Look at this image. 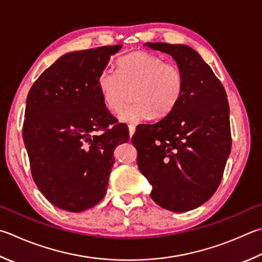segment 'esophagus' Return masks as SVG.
Masks as SVG:
<instances>
[{"instance_id":"obj_1","label":"esophagus","mask_w":262,"mask_h":262,"mask_svg":"<svg viewBox=\"0 0 262 262\" xmlns=\"http://www.w3.org/2000/svg\"><path fill=\"white\" fill-rule=\"evenodd\" d=\"M128 129H129V136L130 137H133V135L135 134V130H136V128H135V126H133V125H130V126H128Z\"/></svg>"}]
</instances>
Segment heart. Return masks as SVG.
I'll return each instance as SVG.
<instances>
[{"instance_id": "obj_1", "label": "heart", "mask_w": 262, "mask_h": 262, "mask_svg": "<svg viewBox=\"0 0 262 262\" xmlns=\"http://www.w3.org/2000/svg\"><path fill=\"white\" fill-rule=\"evenodd\" d=\"M97 87L105 106L117 112L134 89L135 103L119 113V120L135 125L154 116L163 118L177 106L183 92V74L177 64L146 51H134L118 60V71L105 69Z\"/></svg>"}]
</instances>
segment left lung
Returning a JSON list of instances; mask_svg holds the SVG:
<instances>
[{
  "label": "left lung",
  "instance_id": "8db88e82",
  "mask_svg": "<svg viewBox=\"0 0 262 262\" xmlns=\"http://www.w3.org/2000/svg\"><path fill=\"white\" fill-rule=\"evenodd\" d=\"M168 54L183 74V92L167 116L135 133L137 166L152 185L151 198L172 212H188L210 199L231 150L229 104L210 65L185 45L145 43Z\"/></svg>",
  "mask_w": 262,
  "mask_h": 262
}]
</instances>
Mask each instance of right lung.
<instances>
[{"label": "right lung", "mask_w": 262, "mask_h": 262, "mask_svg": "<svg viewBox=\"0 0 262 262\" xmlns=\"http://www.w3.org/2000/svg\"><path fill=\"white\" fill-rule=\"evenodd\" d=\"M122 45L68 52L42 73L28 93L23 139L36 187L68 212L94 207L106 193L113 151L126 143L97 87L99 73ZM97 131H101L96 135Z\"/></svg>", "instance_id": "add662e5"}]
</instances>
